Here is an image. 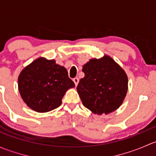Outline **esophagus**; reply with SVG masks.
<instances>
[{
    "instance_id": "1",
    "label": "esophagus",
    "mask_w": 156,
    "mask_h": 156,
    "mask_svg": "<svg viewBox=\"0 0 156 156\" xmlns=\"http://www.w3.org/2000/svg\"><path fill=\"white\" fill-rule=\"evenodd\" d=\"M73 81H74V83H75V86H77L78 84V82H79V79H78V78H73Z\"/></svg>"
}]
</instances>
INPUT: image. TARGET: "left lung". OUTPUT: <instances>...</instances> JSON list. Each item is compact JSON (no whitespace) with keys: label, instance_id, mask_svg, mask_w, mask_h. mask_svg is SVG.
Segmentation results:
<instances>
[{"label":"left lung","instance_id":"1","mask_svg":"<svg viewBox=\"0 0 156 156\" xmlns=\"http://www.w3.org/2000/svg\"><path fill=\"white\" fill-rule=\"evenodd\" d=\"M84 77L77 86L83 105L97 115L108 114L119 108L127 92V76L112 58L105 55L83 66Z\"/></svg>","mask_w":156,"mask_h":156}]
</instances>
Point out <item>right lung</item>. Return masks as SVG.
<instances>
[{
	"label": "right lung",
	"instance_id": "1",
	"mask_svg": "<svg viewBox=\"0 0 156 156\" xmlns=\"http://www.w3.org/2000/svg\"><path fill=\"white\" fill-rule=\"evenodd\" d=\"M75 87L65 67L40 57L25 67L18 78V87L23 101L37 112L59 107L66 92Z\"/></svg>",
	"mask_w": 156,
	"mask_h": 156
}]
</instances>
